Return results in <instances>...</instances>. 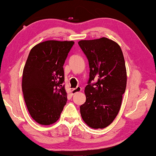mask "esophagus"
Here are the masks:
<instances>
[{
  "mask_svg": "<svg viewBox=\"0 0 156 156\" xmlns=\"http://www.w3.org/2000/svg\"><path fill=\"white\" fill-rule=\"evenodd\" d=\"M82 90V88L80 86H77L76 88H74V89L72 90V94H75L81 92Z\"/></svg>",
  "mask_w": 156,
  "mask_h": 156,
  "instance_id": "1",
  "label": "esophagus"
}]
</instances>
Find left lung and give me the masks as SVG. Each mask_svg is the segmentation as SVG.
<instances>
[{
	"instance_id": "8db88e82",
	"label": "left lung",
	"mask_w": 156,
	"mask_h": 156,
	"mask_svg": "<svg viewBox=\"0 0 156 156\" xmlns=\"http://www.w3.org/2000/svg\"><path fill=\"white\" fill-rule=\"evenodd\" d=\"M87 56L90 79L85 87L86 101L81 105L82 119L89 127L98 129L109 126L118 114L127 82L124 55L116 42L102 37L78 42ZM94 79L96 84H91Z\"/></svg>"
}]
</instances>
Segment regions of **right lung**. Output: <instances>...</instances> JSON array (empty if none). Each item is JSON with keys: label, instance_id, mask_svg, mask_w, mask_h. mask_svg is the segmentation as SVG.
Listing matches in <instances>:
<instances>
[{"label": "right lung", "instance_id": "obj_1", "mask_svg": "<svg viewBox=\"0 0 156 156\" xmlns=\"http://www.w3.org/2000/svg\"><path fill=\"white\" fill-rule=\"evenodd\" d=\"M73 41L49 40L31 49L23 70L22 88L32 118L48 126L59 119L67 101L63 65Z\"/></svg>", "mask_w": 156, "mask_h": 156}]
</instances>
